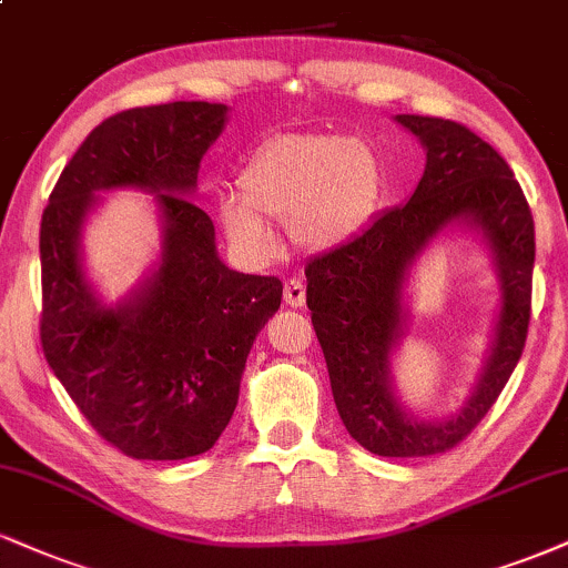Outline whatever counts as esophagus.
<instances>
[{
	"label": "esophagus",
	"instance_id": "obj_1",
	"mask_svg": "<svg viewBox=\"0 0 568 568\" xmlns=\"http://www.w3.org/2000/svg\"><path fill=\"white\" fill-rule=\"evenodd\" d=\"M283 296H285V304L288 306H304L306 302V288L302 280H288L283 288Z\"/></svg>",
	"mask_w": 568,
	"mask_h": 568
}]
</instances>
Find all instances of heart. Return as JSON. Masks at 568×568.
I'll return each mask as SVG.
<instances>
[{
    "label": "heart",
    "instance_id": "obj_1",
    "mask_svg": "<svg viewBox=\"0 0 568 568\" xmlns=\"http://www.w3.org/2000/svg\"><path fill=\"white\" fill-rule=\"evenodd\" d=\"M386 195V166L373 142L336 132L277 134L237 174V195L219 201V219L243 254L266 258L277 237L266 219L288 222L306 254H331L371 227Z\"/></svg>",
    "mask_w": 568,
    "mask_h": 568
}]
</instances>
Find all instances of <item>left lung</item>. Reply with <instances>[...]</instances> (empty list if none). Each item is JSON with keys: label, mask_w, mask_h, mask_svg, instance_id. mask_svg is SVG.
Returning a JSON list of instances; mask_svg holds the SVG:
<instances>
[{"label": "left lung", "mask_w": 568, "mask_h": 568, "mask_svg": "<svg viewBox=\"0 0 568 568\" xmlns=\"http://www.w3.org/2000/svg\"><path fill=\"white\" fill-rule=\"evenodd\" d=\"M394 121L426 150L418 187L344 248L306 264V306L352 439L381 457H428L474 432L518 365L531 312L535 219L503 155L470 129L428 115ZM455 231L474 234L488 248L498 310L467 402L455 414L426 419L400 399L393 357L408 329L414 264Z\"/></svg>", "instance_id": "obj_1"}]
</instances>
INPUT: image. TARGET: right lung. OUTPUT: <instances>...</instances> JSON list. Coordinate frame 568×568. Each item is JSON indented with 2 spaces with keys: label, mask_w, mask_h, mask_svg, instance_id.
Returning <instances> with one entry per match:
<instances>
[{
  "label": "right lung",
  "mask_w": 568,
  "mask_h": 568,
  "mask_svg": "<svg viewBox=\"0 0 568 568\" xmlns=\"http://www.w3.org/2000/svg\"><path fill=\"white\" fill-rule=\"evenodd\" d=\"M227 119V105L201 100L111 115L68 161L42 214L44 357L94 432L136 460L214 447L283 298L277 277L222 262L214 222L190 201ZM113 189L154 195L162 248L141 283L108 303L88 275L83 230Z\"/></svg>",
  "instance_id": "right-lung-1"
}]
</instances>
